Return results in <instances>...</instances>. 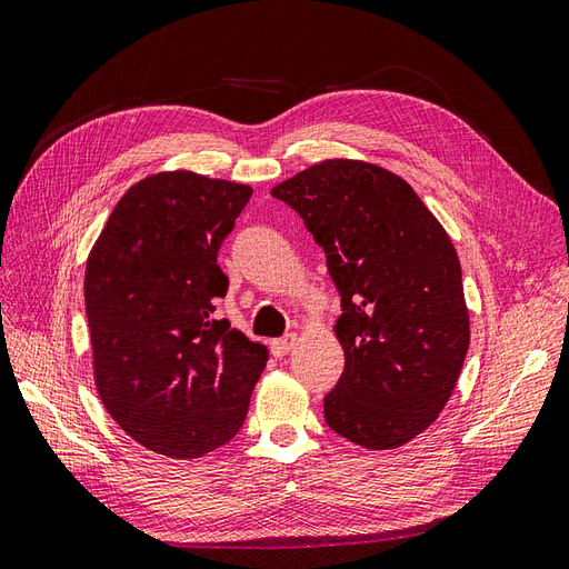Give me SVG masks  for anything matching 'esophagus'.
<instances>
[{"mask_svg":"<svg viewBox=\"0 0 569 569\" xmlns=\"http://www.w3.org/2000/svg\"><path fill=\"white\" fill-rule=\"evenodd\" d=\"M295 343H297V335H287V337H282V339H274V341H270V353H272L274 358H282V356H287L291 349H295Z\"/></svg>","mask_w":569,"mask_h":569,"instance_id":"obj_1","label":"esophagus"}]
</instances>
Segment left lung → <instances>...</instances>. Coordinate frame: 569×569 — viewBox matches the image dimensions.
Here are the masks:
<instances>
[{
  "label": "left lung",
  "instance_id": "8db88e82",
  "mask_svg": "<svg viewBox=\"0 0 569 569\" xmlns=\"http://www.w3.org/2000/svg\"><path fill=\"white\" fill-rule=\"evenodd\" d=\"M327 256L347 356L325 422L363 449L416 439L451 399L470 318L458 253L412 187L363 161H322L280 182Z\"/></svg>",
  "mask_w": 569,
  "mask_h": 569
}]
</instances>
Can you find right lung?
Here are the masks:
<instances>
[{
  "label": "right lung",
  "mask_w": 569,
  "mask_h": 569,
  "mask_svg": "<svg viewBox=\"0 0 569 569\" xmlns=\"http://www.w3.org/2000/svg\"><path fill=\"white\" fill-rule=\"evenodd\" d=\"M249 184L189 170L149 176L116 203L84 268L99 399L126 435L201 458L244 425L268 349L228 320L218 251Z\"/></svg>",
  "instance_id": "right-lung-1"
}]
</instances>
